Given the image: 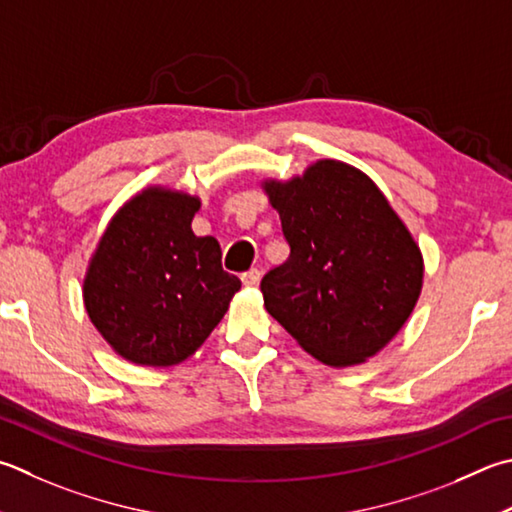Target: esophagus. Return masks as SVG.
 I'll list each match as a JSON object with an SVG mask.
<instances>
[{
	"instance_id": "1",
	"label": "esophagus",
	"mask_w": 512,
	"mask_h": 512,
	"mask_svg": "<svg viewBox=\"0 0 512 512\" xmlns=\"http://www.w3.org/2000/svg\"><path fill=\"white\" fill-rule=\"evenodd\" d=\"M259 280H262V273H259L257 268H250V271L241 275V282H244V286H257Z\"/></svg>"
}]
</instances>
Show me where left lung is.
<instances>
[{
    "label": "left lung",
    "instance_id": "left-lung-1",
    "mask_svg": "<svg viewBox=\"0 0 512 512\" xmlns=\"http://www.w3.org/2000/svg\"><path fill=\"white\" fill-rule=\"evenodd\" d=\"M291 246L262 280L264 306L306 353L353 367L387 347L423 288V255L378 185L322 159L262 181Z\"/></svg>",
    "mask_w": 512,
    "mask_h": 512
}]
</instances>
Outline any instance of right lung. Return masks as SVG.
<instances>
[{"mask_svg": "<svg viewBox=\"0 0 512 512\" xmlns=\"http://www.w3.org/2000/svg\"><path fill=\"white\" fill-rule=\"evenodd\" d=\"M199 208V197L150 185L118 208L89 259L82 282L89 320L134 365L190 358L241 288L221 268L219 241L192 232Z\"/></svg>", "mask_w": 512, "mask_h": 512, "instance_id": "obj_1", "label": "right lung"}]
</instances>
